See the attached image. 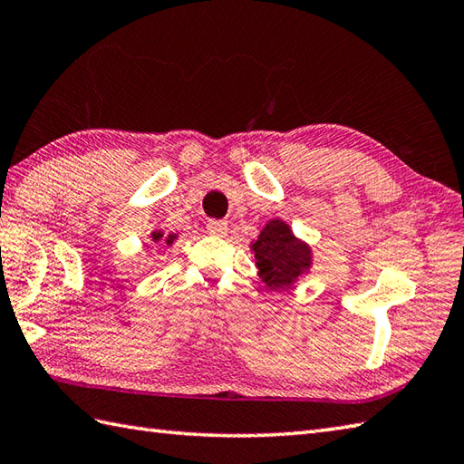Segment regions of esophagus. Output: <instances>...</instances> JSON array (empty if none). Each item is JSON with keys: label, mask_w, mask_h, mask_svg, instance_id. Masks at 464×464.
Returning a JSON list of instances; mask_svg holds the SVG:
<instances>
[{"label": "esophagus", "mask_w": 464, "mask_h": 464, "mask_svg": "<svg viewBox=\"0 0 464 464\" xmlns=\"http://www.w3.org/2000/svg\"><path fill=\"white\" fill-rule=\"evenodd\" d=\"M227 223L225 221H209L208 223V233L213 237H225L227 235Z\"/></svg>", "instance_id": "obj_1"}]
</instances>
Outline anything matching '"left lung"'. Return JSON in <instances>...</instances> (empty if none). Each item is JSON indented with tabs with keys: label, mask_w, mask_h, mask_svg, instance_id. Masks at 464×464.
<instances>
[{
	"label": "left lung",
	"mask_w": 464,
	"mask_h": 464,
	"mask_svg": "<svg viewBox=\"0 0 464 464\" xmlns=\"http://www.w3.org/2000/svg\"><path fill=\"white\" fill-rule=\"evenodd\" d=\"M261 281L273 290L293 286L312 266L310 245L290 229L283 219L268 221L258 239L251 243Z\"/></svg>",
	"instance_id": "obj_1"
}]
</instances>
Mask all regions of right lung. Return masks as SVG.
Returning <instances> with one entry per match:
<instances>
[{"mask_svg": "<svg viewBox=\"0 0 464 464\" xmlns=\"http://www.w3.org/2000/svg\"><path fill=\"white\" fill-rule=\"evenodd\" d=\"M150 239H152V243H164V245H174V241L178 239V235L176 233H169V235H164V231L161 229H156V231H152L150 233ZM148 246V245H146Z\"/></svg>", "mask_w": 464, "mask_h": 464, "instance_id": "1", "label": "right lung"}]
</instances>
